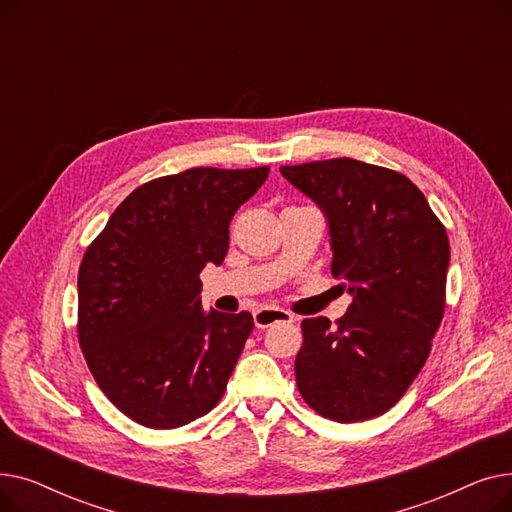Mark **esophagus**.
<instances>
[{"mask_svg": "<svg viewBox=\"0 0 512 512\" xmlns=\"http://www.w3.org/2000/svg\"><path fill=\"white\" fill-rule=\"evenodd\" d=\"M253 317H255V326L261 330L270 328L272 324H278V321H294L292 313L278 309V307H263Z\"/></svg>", "mask_w": 512, "mask_h": 512, "instance_id": "obj_1", "label": "esophagus"}]
</instances>
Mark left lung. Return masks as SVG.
<instances>
[{
	"label": "left lung",
	"mask_w": 512,
	"mask_h": 512,
	"mask_svg": "<svg viewBox=\"0 0 512 512\" xmlns=\"http://www.w3.org/2000/svg\"><path fill=\"white\" fill-rule=\"evenodd\" d=\"M326 215L332 276L353 303L344 317L305 319L294 361L307 405L338 423L386 413L421 371L440 328L450 245L419 188L351 157L282 166Z\"/></svg>",
	"instance_id": "left-lung-1"
}]
</instances>
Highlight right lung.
Instances as JSON below:
<instances>
[{
    "label": "right lung",
    "mask_w": 512,
    "mask_h": 512,
    "mask_svg": "<svg viewBox=\"0 0 512 512\" xmlns=\"http://www.w3.org/2000/svg\"><path fill=\"white\" fill-rule=\"evenodd\" d=\"M270 168H191L132 191L78 270V342L97 386L132 421L207 415L253 332L251 313L203 311L199 274L222 265L230 220Z\"/></svg>",
    "instance_id": "right-lung-1"
}]
</instances>
